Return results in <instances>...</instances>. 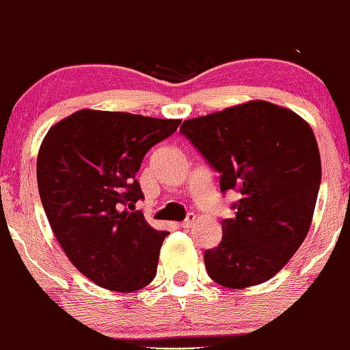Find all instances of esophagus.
<instances>
[{
    "label": "esophagus",
    "mask_w": 350,
    "mask_h": 350,
    "mask_svg": "<svg viewBox=\"0 0 350 350\" xmlns=\"http://www.w3.org/2000/svg\"><path fill=\"white\" fill-rule=\"evenodd\" d=\"M195 219H196V215L193 214V213L187 214V217H185V221L182 222V227L183 228H189V227L193 226V224H195Z\"/></svg>",
    "instance_id": "34e87169"
}]
</instances>
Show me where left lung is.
<instances>
[{"instance_id":"8db88e82","label":"left lung","mask_w":350,"mask_h":350,"mask_svg":"<svg viewBox=\"0 0 350 350\" xmlns=\"http://www.w3.org/2000/svg\"><path fill=\"white\" fill-rule=\"evenodd\" d=\"M180 133L221 174V191L240 195L221 243L204 253L209 278L230 288L266 282L312 226L321 183L312 128L292 110L252 100L187 120Z\"/></svg>"}]
</instances>
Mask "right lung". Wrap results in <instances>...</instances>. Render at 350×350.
<instances>
[{
    "label": "right lung",
    "instance_id": "obj_1",
    "mask_svg": "<svg viewBox=\"0 0 350 350\" xmlns=\"http://www.w3.org/2000/svg\"><path fill=\"white\" fill-rule=\"evenodd\" d=\"M180 120L79 110L50 128L37 157V183L51 230L79 273L115 292L146 287L157 273L168 232L135 204L137 170Z\"/></svg>",
    "mask_w": 350,
    "mask_h": 350
}]
</instances>
